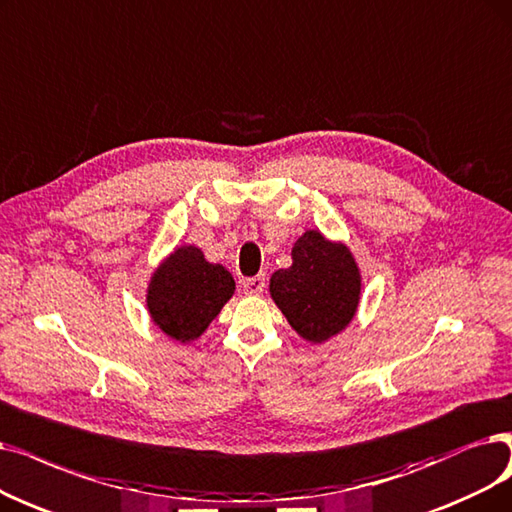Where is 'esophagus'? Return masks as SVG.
<instances>
[{"instance_id": "obj_1", "label": "esophagus", "mask_w": 512, "mask_h": 512, "mask_svg": "<svg viewBox=\"0 0 512 512\" xmlns=\"http://www.w3.org/2000/svg\"><path fill=\"white\" fill-rule=\"evenodd\" d=\"M264 281H267V279H264V275H256L252 279H243L241 290H243V294H248V296H258V294L264 292V285H267Z\"/></svg>"}]
</instances>
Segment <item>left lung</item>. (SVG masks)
Returning a JSON list of instances; mask_svg holds the SVG:
<instances>
[{
    "label": "left lung",
    "mask_w": 512,
    "mask_h": 512,
    "mask_svg": "<svg viewBox=\"0 0 512 512\" xmlns=\"http://www.w3.org/2000/svg\"><path fill=\"white\" fill-rule=\"evenodd\" d=\"M361 269L342 241L304 231L292 248V267L271 275L269 292L292 330L311 344L342 334L361 302Z\"/></svg>",
    "instance_id": "left-lung-1"
}]
</instances>
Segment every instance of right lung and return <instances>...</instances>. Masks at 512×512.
<instances>
[{
	"instance_id": "right-lung-1",
	"label": "right lung",
	"mask_w": 512,
	"mask_h": 512,
	"mask_svg": "<svg viewBox=\"0 0 512 512\" xmlns=\"http://www.w3.org/2000/svg\"><path fill=\"white\" fill-rule=\"evenodd\" d=\"M233 294V275L222 264L206 260L197 245L185 243L157 264L145 302L159 332L191 344L203 336Z\"/></svg>"
}]
</instances>
